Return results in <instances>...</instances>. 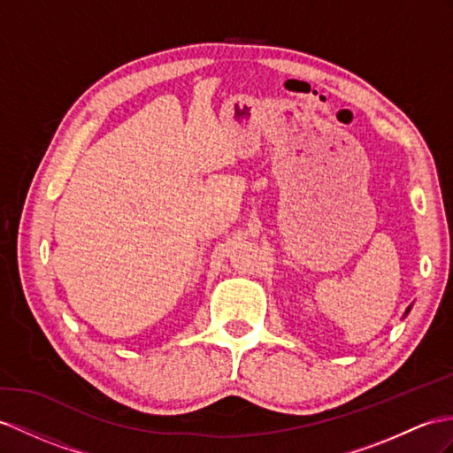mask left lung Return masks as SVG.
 Wrapping results in <instances>:
<instances>
[{
	"label": "left lung",
	"instance_id": "8db88e82",
	"mask_svg": "<svg viewBox=\"0 0 453 453\" xmlns=\"http://www.w3.org/2000/svg\"><path fill=\"white\" fill-rule=\"evenodd\" d=\"M410 310H411V305H410V307H407V310H405V313H403V317H405L407 313H410Z\"/></svg>",
	"mask_w": 453,
	"mask_h": 453
}]
</instances>
